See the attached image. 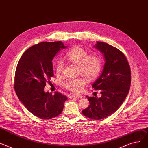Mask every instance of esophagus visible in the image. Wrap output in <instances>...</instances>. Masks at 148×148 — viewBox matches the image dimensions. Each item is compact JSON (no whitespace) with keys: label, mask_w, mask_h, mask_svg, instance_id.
Wrapping results in <instances>:
<instances>
[{"label":"esophagus","mask_w":148,"mask_h":148,"mask_svg":"<svg viewBox=\"0 0 148 148\" xmlns=\"http://www.w3.org/2000/svg\"><path fill=\"white\" fill-rule=\"evenodd\" d=\"M69 98H77V99H81L82 97V96L80 94H69Z\"/></svg>","instance_id":"esophagus-1"}]
</instances>
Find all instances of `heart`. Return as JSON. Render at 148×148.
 <instances>
[{
	"instance_id": "heart-1",
	"label": "heart",
	"mask_w": 148,
	"mask_h": 148,
	"mask_svg": "<svg viewBox=\"0 0 148 148\" xmlns=\"http://www.w3.org/2000/svg\"><path fill=\"white\" fill-rule=\"evenodd\" d=\"M71 62L79 66V72L88 79L96 77L101 69V59L97 54L90 55L86 50L80 47H76L69 51L66 55ZM64 69V63L59 60L56 64L57 75H62ZM86 83L84 77H70L63 82V86L68 90L77 92L81 91L82 86Z\"/></svg>"
}]
</instances>
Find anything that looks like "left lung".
Segmentation results:
<instances>
[{
  "instance_id": "1",
  "label": "left lung",
  "mask_w": 148,
  "mask_h": 148,
  "mask_svg": "<svg viewBox=\"0 0 148 148\" xmlns=\"http://www.w3.org/2000/svg\"><path fill=\"white\" fill-rule=\"evenodd\" d=\"M94 47L103 54V71L92 84L101 96L87 97L90 105L82 110L85 116L95 120L105 118L116 111L125 100L131 84V71L125 55L108 43L97 42Z\"/></svg>"
}]
</instances>
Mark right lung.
I'll return each instance as SVG.
<instances>
[{
	"instance_id": "obj_1",
	"label": "right lung",
	"mask_w": 148,
	"mask_h": 148,
	"mask_svg": "<svg viewBox=\"0 0 148 148\" xmlns=\"http://www.w3.org/2000/svg\"><path fill=\"white\" fill-rule=\"evenodd\" d=\"M66 47L61 41L39 43L26 50L17 64L15 92L26 109L39 118L49 119L58 116L67 100L60 92L53 95L44 91L46 83L54 76L52 60Z\"/></svg>"
}]
</instances>
